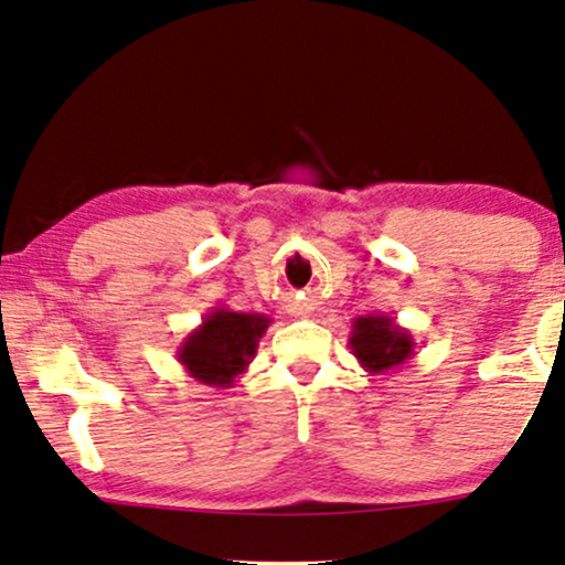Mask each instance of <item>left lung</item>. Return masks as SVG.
<instances>
[{"label":"left lung","instance_id":"8db88e82","mask_svg":"<svg viewBox=\"0 0 565 565\" xmlns=\"http://www.w3.org/2000/svg\"><path fill=\"white\" fill-rule=\"evenodd\" d=\"M348 344L365 371L382 373V376L397 371L416 355V342H413L411 331L403 329L394 318L379 316V312L352 321Z\"/></svg>","mask_w":565,"mask_h":565}]
</instances>
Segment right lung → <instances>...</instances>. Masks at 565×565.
Listing matches in <instances>:
<instances>
[{
	"label": "right lung",
	"instance_id": "1",
	"mask_svg": "<svg viewBox=\"0 0 565 565\" xmlns=\"http://www.w3.org/2000/svg\"><path fill=\"white\" fill-rule=\"evenodd\" d=\"M268 326L270 318L260 312L213 308L192 334L183 339L175 358L183 371L200 384L228 390L234 386V379L253 363L257 342Z\"/></svg>",
	"mask_w": 565,
	"mask_h": 565
}]
</instances>
